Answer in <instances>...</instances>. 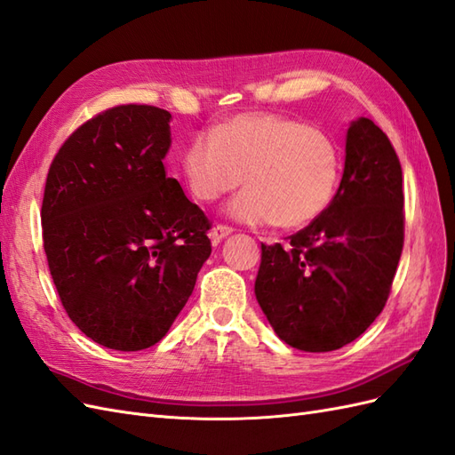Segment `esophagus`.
I'll list each match as a JSON object with an SVG mask.
<instances>
[{
	"label": "esophagus",
	"mask_w": 455,
	"mask_h": 455,
	"mask_svg": "<svg viewBox=\"0 0 455 455\" xmlns=\"http://www.w3.org/2000/svg\"><path fill=\"white\" fill-rule=\"evenodd\" d=\"M232 230H235V228L228 227V225H223V223H220V225H217V227L212 230V235H209V236H212L213 243H219L220 240L227 238L228 235H232Z\"/></svg>",
	"instance_id": "34e87169"
}]
</instances>
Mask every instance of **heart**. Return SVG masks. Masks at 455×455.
<instances>
[{"instance_id": "1", "label": "heart", "mask_w": 455, "mask_h": 455, "mask_svg": "<svg viewBox=\"0 0 455 455\" xmlns=\"http://www.w3.org/2000/svg\"><path fill=\"white\" fill-rule=\"evenodd\" d=\"M190 192L215 202L246 179L228 213L250 225L299 228L327 212L340 180L334 140L288 116L238 115L192 138L182 157Z\"/></svg>"}]
</instances>
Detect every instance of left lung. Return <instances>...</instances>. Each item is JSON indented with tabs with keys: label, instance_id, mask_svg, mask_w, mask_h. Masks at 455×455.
<instances>
[{
	"label": "left lung",
	"instance_id": "obj_1",
	"mask_svg": "<svg viewBox=\"0 0 455 455\" xmlns=\"http://www.w3.org/2000/svg\"><path fill=\"white\" fill-rule=\"evenodd\" d=\"M402 165L371 119L354 121L336 196L319 219L261 243L255 298L278 339L332 352L363 334L387 306L403 248Z\"/></svg>",
	"mask_w": 455,
	"mask_h": 455
}]
</instances>
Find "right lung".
<instances>
[{
  "instance_id": "right-lung-1",
  "label": "right lung",
  "mask_w": 455,
  "mask_h": 455,
  "mask_svg": "<svg viewBox=\"0 0 455 455\" xmlns=\"http://www.w3.org/2000/svg\"><path fill=\"white\" fill-rule=\"evenodd\" d=\"M171 113L126 103L92 116L45 179L42 238L67 315L94 342H159L212 255V220L167 177Z\"/></svg>"
}]
</instances>
